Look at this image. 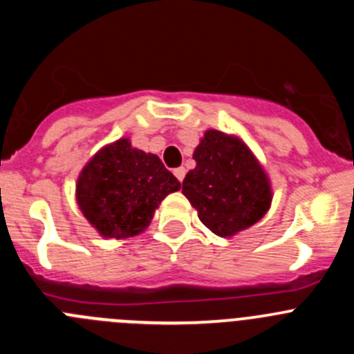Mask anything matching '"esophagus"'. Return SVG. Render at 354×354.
Returning a JSON list of instances; mask_svg holds the SVG:
<instances>
[{
	"mask_svg": "<svg viewBox=\"0 0 354 354\" xmlns=\"http://www.w3.org/2000/svg\"><path fill=\"white\" fill-rule=\"evenodd\" d=\"M174 174H175V177H177V179H179L180 183H183V180H184V177H186V168H184V167L175 168V170H174Z\"/></svg>",
	"mask_w": 354,
	"mask_h": 354,
	"instance_id": "1",
	"label": "esophagus"
}]
</instances>
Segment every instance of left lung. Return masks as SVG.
Listing matches in <instances>:
<instances>
[{
    "label": "left lung",
    "instance_id": "8db88e82",
    "mask_svg": "<svg viewBox=\"0 0 354 354\" xmlns=\"http://www.w3.org/2000/svg\"><path fill=\"white\" fill-rule=\"evenodd\" d=\"M193 159L196 167L184 177L183 193L216 236L246 230L268 212L273 198L270 179L239 138L205 131Z\"/></svg>",
    "mask_w": 354,
    "mask_h": 354
}]
</instances>
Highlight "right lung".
Returning <instances> with one entry per match:
<instances>
[{
	"instance_id": "right-lung-1",
	"label": "right lung",
	"mask_w": 354,
	"mask_h": 354,
	"mask_svg": "<svg viewBox=\"0 0 354 354\" xmlns=\"http://www.w3.org/2000/svg\"><path fill=\"white\" fill-rule=\"evenodd\" d=\"M179 189L177 177L158 156L120 138L84 165L76 198L84 218L102 237L126 239L143 232L165 196Z\"/></svg>"
}]
</instances>
